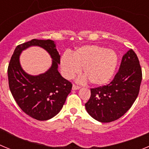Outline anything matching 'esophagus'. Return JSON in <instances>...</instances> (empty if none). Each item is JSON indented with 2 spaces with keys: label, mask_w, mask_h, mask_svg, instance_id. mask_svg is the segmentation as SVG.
Wrapping results in <instances>:
<instances>
[{
  "label": "esophagus",
  "mask_w": 149,
  "mask_h": 149,
  "mask_svg": "<svg viewBox=\"0 0 149 149\" xmlns=\"http://www.w3.org/2000/svg\"><path fill=\"white\" fill-rule=\"evenodd\" d=\"M80 88H81L80 86H77L75 84H73V86H72V89H73V90H77V89H79Z\"/></svg>",
  "instance_id": "1"
}]
</instances>
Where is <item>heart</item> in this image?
<instances>
[{"instance_id": "1", "label": "heart", "mask_w": 149, "mask_h": 149, "mask_svg": "<svg viewBox=\"0 0 149 149\" xmlns=\"http://www.w3.org/2000/svg\"><path fill=\"white\" fill-rule=\"evenodd\" d=\"M118 64L116 51L95 45L81 46L72 54H65L60 60L62 74L66 79H72L81 72L95 86H103L111 80Z\"/></svg>"}]
</instances>
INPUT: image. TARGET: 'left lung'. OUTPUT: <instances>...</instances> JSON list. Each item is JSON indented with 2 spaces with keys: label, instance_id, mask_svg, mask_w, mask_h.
Returning <instances> with one entry per match:
<instances>
[{
  "label": "left lung",
  "instance_id": "1",
  "mask_svg": "<svg viewBox=\"0 0 149 149\" xmlns=\"http://www.w3.org/2000/svg\"><path fill=\"white\" fill-rule=\"evenodd\" d=\"M142 81V69L132 49L122 56L119 70L110 84L91 89L85 104L88 113L100 122H110L122 117L137 98Z\"/></svg>",
  "mask_w": 149,
  "mask_h": 149
}]
</instances>
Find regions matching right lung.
<instances>
[{
  "label": "right lung",
  "mask_w": 149,
  "mask_h": 149,
  "mask_svg": "<svg viewBox=\"0 0 149 149\" xmlns=\"http://www.w3.org/2000/svg\"><path fill=\"white\" fill-rule=\"evenodd\" d=\"M33 46L45 49L52 63L49 70L38 76L24 72L20 63V54ZM60 55L53 40L32 39L15 48L8 66V80L10 92L21 109L26 114L39 121H45L58 114L72 84L63 78L58 71Z\"/></svg>",
  "instance_id": "1"
}]
</instances>
